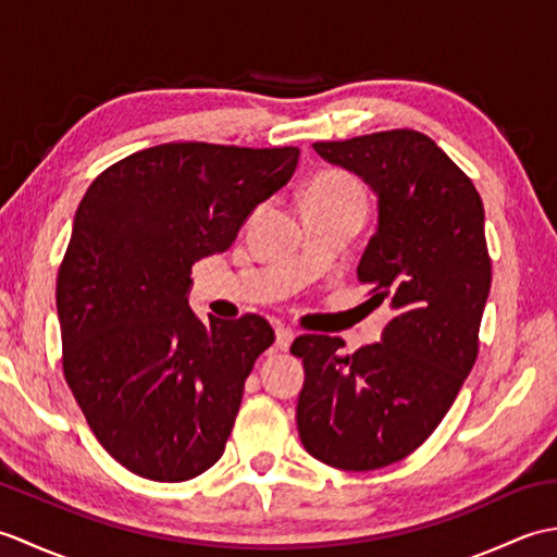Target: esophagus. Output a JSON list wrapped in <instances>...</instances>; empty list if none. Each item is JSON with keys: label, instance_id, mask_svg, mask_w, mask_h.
Returning <instances> with one entry per match:
<instances>
[{"label": "esophagus", "instance_id": "34e87169", "mask_svg": "<svg viewBox=\"0 0 557 557\" xmlns=\"http://www.w3.org/2000/svg\"><path fill=\"white\" fill-rule=\"evenodd\" d=\"M294 330H289V327H277L275 330V345H277V349H282V351H287L289 349V345L294 342Z\"/></svg>", "mask_w": 557, "mask_h": 557}]
</instances>
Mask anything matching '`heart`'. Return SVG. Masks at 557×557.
<instances>
[{
    "instance_id": "obj_1",
    "label": "heart",
    "mask_w": 557,
    "mask_h": 557,
    "mask_svg": "<svg viewBox=\"0 0 557 557\" xmlns=\"http://www.w3.org/2000/svg\"><path fill=\"white\" fill-rule=\"evenodd\" d=\"M361 196L359 184L351 180L349 174L330 170V172H321L315 180L306 186L304 198H315V200H337V198H354Z\"/></svg>"
}]
</instances>
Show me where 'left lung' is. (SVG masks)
<instances>
[{"label": "left lung", "mask_w": 557, "mask_h": 557, "mask_svg": "<svg viewBox=\"0 0 557 557\" xmlns=\"http://www.w3.org/2000/svg\"><path fill=\"white\" fill-rule=\"evenodd\" d=\"M313 150L371 188L377 224L357 275L395 315L381 342L342 354L345 342L301 335L297 425L306 453L347 471L413 453L467 381L491 292L483 203L469 176L429 136L409 128Z\"/></svg>", "instance_id": "8db88e82"}]
</instances>
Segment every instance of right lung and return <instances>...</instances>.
Segmentation results:
<instances>
[{"label":"right lung","instance_id":"right-lung-1","mask_svg":"<svg viewBox=\"0 0 557 557\" xmlns=\"http://www.w3.org/2000/svg\"><path fill=\"white\" fill-rule=\"evenodd\" d=\"M297 164V148L164 144L112 164L83 196L57 275L64 375L100 445L134 474L188 481L222 457L275 333L260 315L200 321L191 265L227 251Z\"/></svg>","mask_w":557,"mask_h":557}]
</instances>
